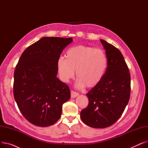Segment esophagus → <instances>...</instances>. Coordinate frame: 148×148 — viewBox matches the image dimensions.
<instances>
[{"mask_svg":"<svg viewBox=\"0 0 148 148\" xmlns=\"http://www.w3.org/2000/svg\"><path fill=\"white\" fill-rule=\"evenodd\" d=\"M79 95V93H77L76 92H74L73 90H71V97L72 98H74L77 97H78Z\"/></svg>","mask_w":148,"mask_h":148,"instance_id":"obj_1","label":"esophagus"}]
</instances>
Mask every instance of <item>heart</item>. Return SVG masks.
I'll return each instance as SVG.
<instances>
[{"instance_id":"1","label":"heart","mask_w":148,"mask_h":148,"mask_svg":"<svg viewBox=\"0 0 148 148\" xmlns=\"http://www.w3.org/2000/svg\"><path fill=\"white\" fill-rule=\"evenodd\" d=\"M108 65L105 51L92 47L77 45L70 48L66 59L60 58L57 62L58 71L62 82L68 83L76 71V86L82 88L97 86L105 75Z\"/></svg>"}]
</instances>
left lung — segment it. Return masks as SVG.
<instances>
[{"mask_svg": "<svg viewBox=\"0 0 148 148\" xmlns=\"http://www.w3.org/2000/svg\"><path fill=\"white\" fill-rule=\"evenodd\" d=\"M106 50L108 65L104 78L87 93L88 107L80 118L86 125L95 128L112 125L122 114L130 97L129 69L121 52L113 45L100 40Z\"/></svg>", "mask_w": 148, "mask_h": 148, "instance_id": "left-lung-1", "label": "left lung"}]
</instances>
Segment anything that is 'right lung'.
Wrapping results in <instances>:
<instances>
[{
	"mask_svg": "<svg viewBox=\"0 0 148 148\" xmlns=\"http://www.w3.org/2000/svg\"><path fill=\"white\" fill-rule=\"evenodd\" d=\"M73 38L43 37L23 51L14 71V97L23 116L38 127L56 123L71 97L58 77L57 62Z\"/></svg>",
	"mask_w": 148,
	"mask_h": 148,
	"instance_id": "right-lung-1",
	"label": "right lung"
}]
</instances>
